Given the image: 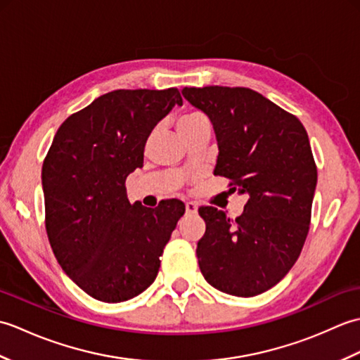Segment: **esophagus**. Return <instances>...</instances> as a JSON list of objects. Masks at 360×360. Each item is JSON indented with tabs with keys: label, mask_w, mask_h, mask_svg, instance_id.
Instances as JSON below:
<instances>
[{
	"label": "esophagus",
	"mask_w": 360,
	"mask_h": 360,
	"mask_svg": "<svg viewBox=\"0 0 360 360\" xmlns=\"http://www.w3.org/2000/svg\"><path fill=\"white\" fill-rule=\"evenodd\" d=\"M186 212L188 213V215H195V213L198 212V205L195 202H187L186 204Z\"/></svg>",
	"instance_id": "esophagus-1"
}]
</instances>
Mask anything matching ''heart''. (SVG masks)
<instances>
[{
    "label": "heart",
    "mask_w": 360,
    "mask_h": 360,
    "mask_svg": "<svg viewBox=\"0 0 360 360\" xmlns=\"http://www.w3.org/2000/svg\"><path fill=\"white\" fill-rule=\"evenodd\" d=\"M204 122H207V119H205L201 112L188 111V112L182 114V116L178 119L176 128H178V133L181 136H184V134L192 131V129H195L198 125L204 124Z\"/></svg>",
    "instance_id": "b5f03b06"
}]
</instances>
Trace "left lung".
Returning <instances> with one entry per match:
<instances>
[{
  "mask_svg": "<svg viewBox=\"0 0 360 360\" xmlns=\"http://www.w3.org/2000/svg\"><path fill=\"white\" fill-rule=\"evenodd\" d=\"M182 94L215 128L213 173L231 181V192L249 195L235 219L212 205L198 209L205 221L196 248L200 269L221 292L258 295L290 271L309 232L317 167L308 133L254 89L204 86Z\"/></svg>",
  "mask_w": 360,
  "mask_h": 360,
  "instance_id": "1",
  "label": "left lung"
}]
</instances>
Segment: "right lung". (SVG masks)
Returning <instances> with one entry per match:
<instances>
[{
    "label": "right lung",
    "instance_id": "1",
    "mask_svg": "<svg viewBox=\"0 0 360 360\" xmlns=\"http://www.w3.org/2000/svg\"><path fill=\"white\" fill-rule=\"evenodd\" d=\"M182 103L178 88L116 89L71 114L43 160L44 224L68 277L96 300L125 302L155 281L181 201L131 204L127 176L151 129Z\"/></svg>",
    "mask_w": 360,
    "mask_h": 360
}]
</instances>
